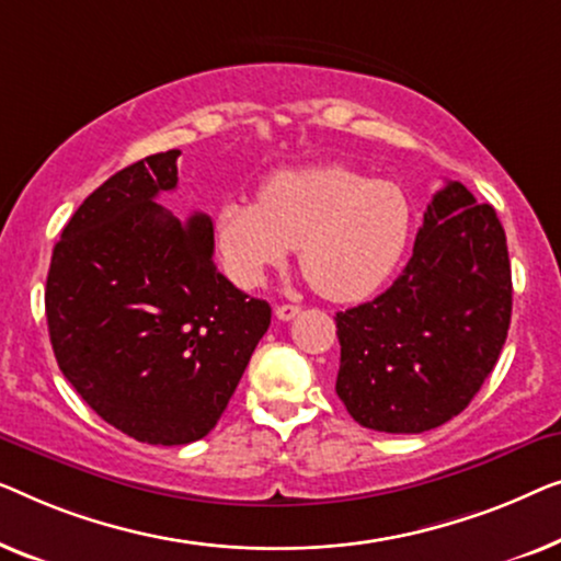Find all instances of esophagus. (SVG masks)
<instances>
[{
  "mask_svg": "<svg viewBox=\"0 0 561 561\" xmlns=\"http://www.w3.org/2000/svg\"><path fill=\"white\" fill-rule=\"evenodd\" d=\"M274 312H277V318H279V320H284V322H289V320H295V318H297V314H299V312H302V310H299V307H297V305H279V307H277V310H274Z\"/></svg>",
  "mask_w": 561,
  "mask_h": 561,
  "instance_id": "esophagus-1",
  "label": "esophagus"
}]
</instances>
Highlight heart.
Instances as JSON below:
<instances>
[{
  "instance_id": "obj_1",
  "label": "heart",
  "mask_w": 561,
  "mask_h": 561,
  "mask_svg": "<svg viewBox=\"0 0 561 561\" xmlns=\"http://www.w3.org/2000/svg\"><path fill=\"white\" fill-rule=\"evenodd\" d=\"M216 231L228 277L241 287H259L299 247V264L322 297L356 302L404 256L412 203L389 180L314 164L266 180L259 198L220 205Z\"/></svg>"
}]
</instances>
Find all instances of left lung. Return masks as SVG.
Here are the masks:
<instances>
[{"label":"left lung","mask_w":561,"mask_h":561,"mask_svg":"<svg viewBox=\"0 0 561 561\" xmlns=\"http://www.w3.org/2000/svg\"><path fill=\"white\" fill-rule=\"evenodd\" d=\"M511 262L493 205L447 183L424 213L404 272L370 302L335 314V391L360 427L420 435L462 412L511 325Z\"/></svg>","instance_id":"obj_1"}]
</instances>
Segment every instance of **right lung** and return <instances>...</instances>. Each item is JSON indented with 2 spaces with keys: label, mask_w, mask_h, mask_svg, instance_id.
I'll return each instance as SVG.
<instances>
[{
  "label": "right lung",
  "mask_w": 561,
  "mask_h": 561,
  "mask_svg": "<svg viewBox=\"0 0 561 561\" xmlns=\"http://www.w3.org/2000/svg\"><path fill=\"white\" fill-rule=\"evenodd\" d=\"M180 149L96 187L55 243L45 314L55 360L101 420L147 445H187L226 412L272 322L213 262V220L154 198Z\"/></svg>",
  "instance_id": "right-lung-1"
}]
</instances>
